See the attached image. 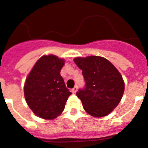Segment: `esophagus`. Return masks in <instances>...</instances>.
<instances>
[{
	"instance_id": "obj_1",
	"label": "esophagus",
	"mask_w": 148,
	"mask_h": 148,
	"mask_svg": "<svg viewBox=\"0 0 148 148\" xmlns=\"http://www.w3.org/2000/svg\"><path fill=\"white\" fill-rule=\"evenodd\" d=\"M77 90H78V87L77 86H75V87L72 89V92H73V93H75L76 92H77Z\"/></svg>"
}]
</instances>
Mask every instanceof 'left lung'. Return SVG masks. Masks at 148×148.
Segmentation results:
<instances>
[{
  "mask_svg": "<svg viewBox=\"0 0 148 148\" xmlns=\"http://www.w3.org/2000/svg\"><path fill=\"white\" fill-rule=\"evenodd\" d=\"M74 62L82 70L86 88L76 95L84 110L92 117L109 114L121 101L125 82L121 73L107 59L98 56L76 57Z\"/></svg>",
  "mask_w": 148,
  "mask_h": 148,
  "instance_id": "left-lung-1",
  "label": "left lung"
}]
</instances>
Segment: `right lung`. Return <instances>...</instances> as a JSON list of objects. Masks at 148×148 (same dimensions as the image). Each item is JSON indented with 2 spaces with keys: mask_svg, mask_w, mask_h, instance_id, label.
Listing matches in <instances>:
<instances>
[{
  "mask_svg": "<svg viewBox=\"0 0 148 148\" xmlns=\"http://www.w3.org/2000/svg\"><path fill=\"white\" fill-rule=\"evenodd\" d=\"M64 64L65 60L57 56H42L26 79L23 86L26 101L40 119L53 120L60 116L72 94L60 75Z\"/></svg>",
  "mask_w": 148,
  "mask_h": 148,
  "instance_id": "right-lung-1",
  "label": "right lung"
}]
</instances>
